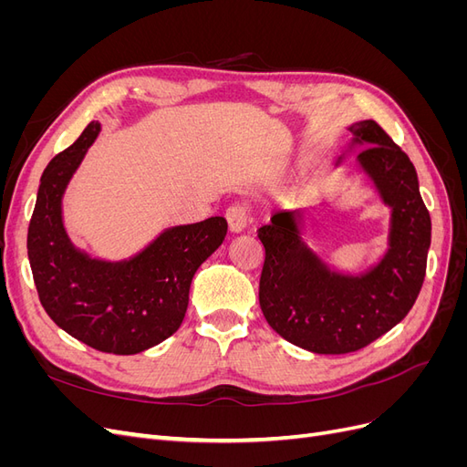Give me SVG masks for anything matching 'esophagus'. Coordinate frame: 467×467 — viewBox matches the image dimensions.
Instances as JSON below:
<instances>
[{"instance_id": "esophagus-1", "label": "esophagus", "mask_w": 467, "mask_h": 467, "mask_svg": "<svg viewBox=\"0 0 467 467\" xmlns=\"http://www.w3.org/2000/svg\"><path fill=\"white\" fill-rule=\"evenodd\" d=\"M225 220H228V228L232 234H242L247 228V208L242 204H234L225 210Z\"/></svg>"}]
</instances>
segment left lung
<instances>
[{"instance_id":"obj_1","label":"left lung","mask_w":467,"mask_h":467,"mask_svg":"<svg viewBox=\"0 0 467 467\" xmlns=\"http://www.w3.org/2000/svg\"><path fill=\"white\" fill-rule=\"evenodd\" d=\"M345 129L350 138L335 167L362 148L355 169L379 206L389 208L381 255L362 271L325 263L306 230L323 202L280 210L259 228L263 316L282 338L316 355H347L393 329L417 300L431 247V216L407 153L374 120H355Z\"/></svg>"}]
</instances>
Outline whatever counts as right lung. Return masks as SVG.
Returning a JSON list of instances; mask_svg holds the SVG:
<instances>
[{
    "label": "right lung",
    "instance_id": "obj_1",
    "mask_svg": "<svg viewBox=\"0 0 467 467\" xmlns=\"http://www.w3.org/2000/svg\"><path fill=\"white\" fill-rule=\"evenodd\" d=\"M101 124L89 122L76 144L40 177L26 237L33 278L50 319L110 355H138L171 337L187 314L194 273L214 253L228 222L212 216L171 225L126 259H101L79 249L64 223V194Z\"/></svg>",
    "mask_w": 467,
    "mask_h": 467
}]
</instances>
